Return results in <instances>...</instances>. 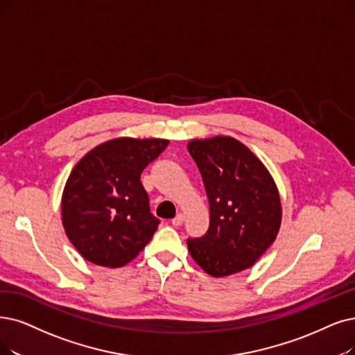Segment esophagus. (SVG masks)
<instances>
[{
  "label": "esophagus",
  "mask_w": 355,
  "mask_h": 355,
  "mask_svg": "<svg viewBox=\"0 0 355 355\" xmlns=\"http://www.w3.org/2000/svg\"><path fill=\"white\" fill-rule=\"evenodd\" d=\"M183 218H185V217H183V214H178L173 220H172V224L175 225V227H178V225H182V223H183Z\"/></svg>",
  "instance_id": "obj_1"
}]
</instances>
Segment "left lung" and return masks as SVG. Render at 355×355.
<instances>
[{"label": "left lung", "mask_w": 355, "mask_h": 355, "mask_svg": "<svg viewBox=\"0 0 355 355\" xmlns=\"http://www.w3.org/2000/svg\"><path fill=\"white\" fill-rule=\"evenodd\" d=\"M188 151L209 204L208 232L188 239L191 257L211 277L243 271L277 239L282 209L275 182L257 155L232 137L192 139Z\"/></svg>", "instance_id": "obj_1"}]
</instances>
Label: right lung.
I'll list each match as a JSON object with an SVG mask.
<instances>
[{
	"label": "right lung",
	"mask_w": 355,
	"mask_h": 355,
	"mask_svg": "<svg viewBox=\"0 0 355 355\" xmlns=\"http://www.w3.org/2000/svg\"><path fill=\"white\" fill-rule=\"evenodd\" d=\"M168 146L160 138H115L94 147L74 166L62 192L61 214L81 257L119 268L146 248L160 220L150 212L143 170Z\"/></svg>",
	"instance_id": "right-lung-1"
}]
</instances>
